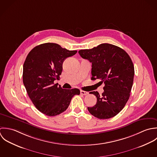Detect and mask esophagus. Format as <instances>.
<instances>
[{
    "instance_id": "esophagus-1",
    "label": "esophagus",
    "mask_w": 157,
    "mask_h": 157,
    "mask_svg": "<svg viewBox=\"0 0 157 157\" xmlns=\"http://www.w3.org/2000/svg\"><path fill=\"white\" fill-rule=\"evenodd\" d=\"M80 93H81V94H83V95H86V94H89L87 92L83 91V90H81V91H80Z\"/></svg>"
}]
</instances>
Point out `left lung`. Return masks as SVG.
I'll use <instances>...</instances> for the list:
<instances>
[{
	"instance_id": "8db88e82",
	"label": "left lung",
	"mask_w": 157,
	"mask_h": 157,
	"mask_svg": "<svg viewBox=\"0 0 157 157\" xmlns=\"http://www.w3.org/2000/svg\"><path fill=\"white\" fill-rule=\"evenodd\" d=\"M80 56L92 63V80L104 82V92H90L96 96V104L87 107L99 119H109L120 113L125 106L133 85L134 66L125 51L119 47L101 44L92 49L81 50Z\"/></svg>"
}]
</instances>
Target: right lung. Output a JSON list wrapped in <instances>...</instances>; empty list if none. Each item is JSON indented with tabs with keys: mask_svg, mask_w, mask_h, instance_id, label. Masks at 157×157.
I'll return each mask as SVG.
<instances>
[{
	"mask_svg": "<svg viewBox=\"0 0 157 157\" xmlns=\"http://www.w3.org/2000/svg\"><path fill=\"white\" fill-rule=\"evenodd\" d=\"M76 50H68L55 43H45L33 48L23 66V82L32 102L44 114L53 117L68 108L78 89H63L54 81L59 78L63 61L75 55Z\"/></svg>",
	"mask_w": 157,
	"mask_h": 157,
	"instance_id": "add662e5",
	"label": "right lung"
}]
</instances>
